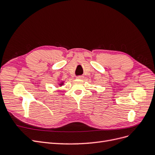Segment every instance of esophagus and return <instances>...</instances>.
Returning a JSON list of instances; mask_svg holds the SVG:
<instances>
[{"instance_id":"34e87169","label":"esophagus","mask_w":155,"mask_h":155,"mask_svg":"<svg viewBox=\"0 0 155 155\" xmlns=\"http://www.w3.org/2000/svg\"><path fill=\"white\" fill-rule=\"evenodd\" d=\"M77 79H83V76H78L76 77Z\"/></svg>"}]
</instances>
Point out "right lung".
<instances>
[{
    "label": "right lung",
    "mask_w": 155,
    "mask_h": 155,
    "mask_svg": "<svg viewBox=\"0 0 155 155\" xmlns=\"http://www.w3.org/2000/svg\"><path fill=\"white\" fill-rule=\"evenodd\" d=\"M63 85V82H61V83L59 84L60 86H61V85Z\"/></svg>",
    "instance_id": "add662e5"
}]
</instances>
